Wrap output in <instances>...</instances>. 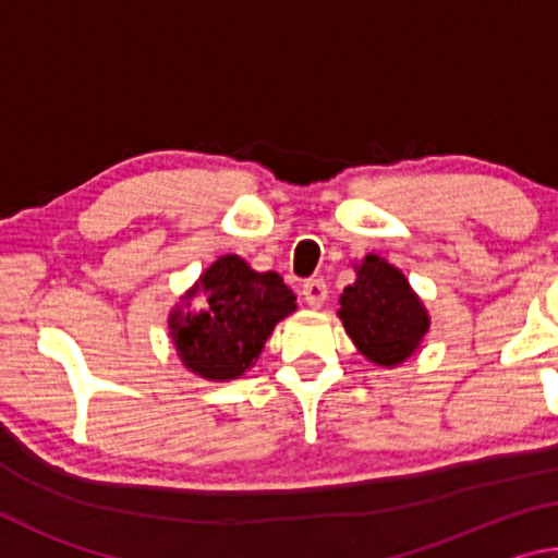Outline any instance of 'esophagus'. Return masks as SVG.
Returning <instances> with one entry per match:
<instances>
[{"label": "esophagus", "mask_w": 558, "mask_h": 558, "mask_svg": "<svg viewBox=\"0 0 558 558\" xmlns=\"http://www.w3.org/2000/svg\"><path fill=\"white\" fill-rule=\"evenodd\" d=\"M327 292L329 290H327L325 280H319V278L307 280L305 286H302V300H305L313 310H319L327 302Z\"/></svg>", "instance_id": "esophagus-1"}]
</instances>
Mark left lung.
Returning <instances> with one entry per match:
<instances>
[{"instance_id":"obj_1","label":"left lung","mask_w":558,"mask_h":558,"mask_svg":"<svg viewBox=\"0 0 558 558\" xmlns=\"http://www.w3.org/2000/svg\"><path fill=\"white\" fill-rule=\"evenodd\" d=\"M339 319L369 362L396 366L421 347L430 317L403 272L379 256L356 266V280L339 298Z\"/></svg>"}]
</instances>
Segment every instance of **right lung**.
Wrapping results in <instances>:
<instances>
[{"label": "right lung", "instance_id": "add662e5", "mask_svg": "<svg viewBox=\"0 0 558 558\" xmlns=\"http://www.w3.org/2000/svg\"><path fill=\"white\" fill-rule=\"evenodd\" d=\"M194 304L203 310L194 311ZM295 307V295L278 272H258L239 256H221L169 313V337L189 372L209 381L239 379Z\"/></svg>", "mask_w": 558, "mask_h": 558}]
</instances>
